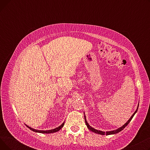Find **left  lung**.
<instances>
[{
    "mask_svg": "<svg viewBox=\"0 0 150 150\" xmlns=\"http://www.w3.org/2000/svg\"><path fill=\"white\" fill-rule=\"evenodd\" d=\"M138 108H139V104H138V106H137V109L136 110V111L134 112V114L132 115V116L130 117V119L127 121V122L126 123H125V125H123L122 127H121L120 128H118V129H115V130H114V131H106V132H104V131H100V130H97V129H95V128H92V127H91V126L89 125V123H88V122H87V120H86V115H85V114H84V120H85V123H86V126H87V127L88 128V129L90 130V131H92V132H95V133H97V134H101V135H105V134H106V135H111V134H117V133H118V132H120L121 131H122L126 127H127V126L129 124V123L131 122V120H132V117H134V115H135V114L137 112V109H138Z\"/></svg>",
    "mask_w": 150,
    "mask_h": 150,
    "instance_id": "1",
    "label": "left lung"
}]
</instances>
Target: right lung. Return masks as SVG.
I'll use <instances>...</instances> for the list:
<instances>
[{
	"label": "right lung",
	"instance_id": "add662e5",
	"mask_svg": "<svg viewBox=\"0 0 150 150\" xmlns=\"http://www.w3.org/2000/svg\"><path fill=\"white\" fill-rule=\"evenodd\" d=\"M64 122H63L59 127L54 128V129H50V130H46V131H43V130H38V129H33L32 128H31L30 127H28V126H27V125H25L27 126V127H28L30 130L33 131L35 132H39V133H42V134H50V133H54V132H58L59 131L62 127L63 126H64Z\"/></svg>",
	"mask_w": 150,
	"mask_h": 150
}]
</instances>
